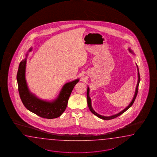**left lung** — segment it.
Here are the masks:
<instances>
[{"label":"left lung","mask_w":157,"mask_h":157,"mask_svg":"<svg viewBox=\"0 0 157 157\" xmlns=\"http://www.w3.org/2000/svg\"><path fill=\"white\" fill-rule=\"evenodd\" d=\"M128 51L130 53L134 54V53L132 51V50H131V48H128ZM136 66H137V71H138V81H137V86L136 87V90H135V94H134V96L133 98V99L132 100L131 102H130L129 104L124 109H123V110H122L121 112H119L118 113L114 114V115H111V116H103V115H100V114H98V113H97L96 112L94 111V109L92 108V104H91V99L90 97V88L88 87L87 88V104H88V106L90 109V111H91L94 115H96L98 117L102 119H104V120H110V119H112L115 118L116 117H118L119 115L122 114L123 113L127 110L132 105L134 101L136 99V96H137V92H138V89H139V85L140 81V76L139 70V67L136 64Z\"/></svg>","instance_id":"left-lung-1"}]
</instances>
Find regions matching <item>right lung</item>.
<instances>
[{
	"label": "right lung",
	"mask_w": 157,
	"mask_h": 157,
	"mask_svg": "<svg viewBox=\"0 0 157 157\" xmlns=\"http://www.w3.org/2000/svg\"><path fill=\"white\" fill-rule=\"evenodd\" d=\"M32 51L31 47L26 54L25 59L20 63L17 74L18 92L21 101L28 110L42 118H58L65 110L70 94L79 79L65 84L57 98L53 101H46L39 98L29 90L25 78L28 53Z\"/></svg>",
	"instance_id": "obj_1"
}]
</instances>
